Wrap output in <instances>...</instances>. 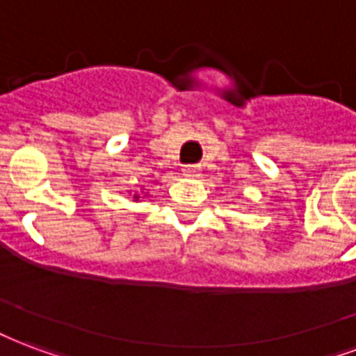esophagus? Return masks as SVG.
<instances>
[{"mask_svg":"<svg viewBox=\"0 0 356 356\" xmlns=\"http://www.w3.org/2000/svg\"><path fill=\"white\" fill-rule=\"evenodd\" d=\"M181 172H184V176H188V178H197V176H200V167H197V165H188V167L181 168Z\"/></svg>","mask_w":356,"mask_h":356,"instance_id":"1","label":"esophagus"}]
</instances>
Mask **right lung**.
Segmentation results:
<instances>
[{"label": "right lung", "mask_w": 356, "mask_h": 356, "mask_svg": "<svg viewBox=\"0 0 356 356\" xmlns=\"http://www.w3.org/2000/svg\"><path fill=\"white\" fill-rule=\"evenodd\" d=\"M146 197H148V191H146V193H137V191H135V195H133V199H135V200H137V202H138V200H143V199H146Z\"/></svg>", "instance_id": "obj_1"}]
</instances>
